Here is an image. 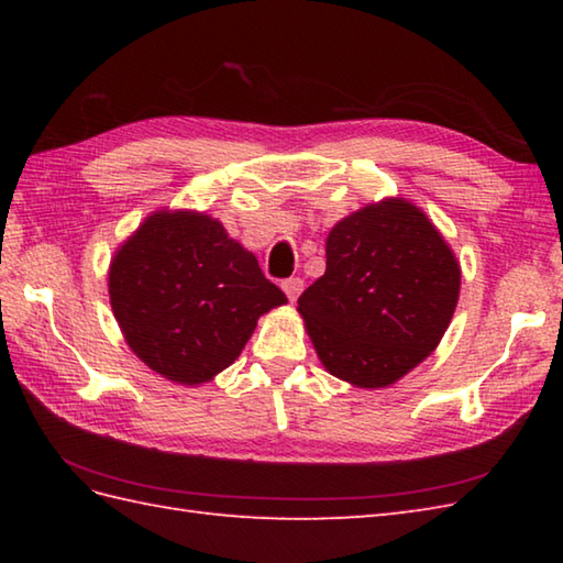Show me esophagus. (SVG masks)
Here are the masks:
<instances>
[{
  "instance_id": "1",
  "label": "esophagus",
  "mask_w": 563,
  "mask_h": 563,
  "mask_svg": "<svg viewBox=\"0 0 563 563\" xmlns=\"http://www.w3.org/2000/svg\"><path fill=\"white\" fill-rule=\"evenodd\" d=\"M302 288H305V280H302V278H288V280H283V292L288 295L290 302H295L297 297H300Z\"/></svg>"
}]
</instances>
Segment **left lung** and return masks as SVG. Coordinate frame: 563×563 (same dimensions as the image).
I'll return each mask as SVG.
<instances>
[{
  "label": "left lung",
  "instance_id": "obj_1",
  "mask_svg": "<svg viewBox=\"0 0 563 563\" xmlns=\"http://www.w3.org/2000/svg\"><path fill=\"white\" fill-rule=\"evenodd\" d=\"M462 268L428 214L406 198L351 212L327 236V273L297 300L327 373L382 389L438 349Z\"/></svg>",
  "mask_w": 563,
  "mask_h": 563
}]
</instances>
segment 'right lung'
Segmentation results:
<instances>
[{"label":"right lung","mask_w":563,"mask_h":563,"mask_svg":"<svg viewBox=\"0 0 563 563\" xmlns=\"http://www.w3.org/2000/svg\"><path fill=\"white\" fill-rule=\"evenodd\" d=\"M109 297L130 351L184 387L230 367L258 319L288 302L256 256L198 210L147 214L115 249Z\"/></svg>","instance_id":"add662e5"}]
</instances>
